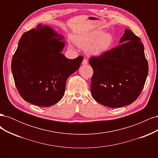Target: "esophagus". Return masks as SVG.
I'll list each match as a JSON object with an SVG mask.
<instances>
[{
  "mask_svg": "<svg viewBox=\"0 0 158 158\" xmlns=\"http://www.w3.org/2000/svg\"><path fill=\"white\" fill-rule=\"evenodd\" d=\"M88 63V60L86 59H84V60H82V64H87Z\"/></svg>",
  "mask_w": 158,
  "mask_h": 158,
  "instance_id": "34e87169",
  "label": "esophagus"
}]
</instances>
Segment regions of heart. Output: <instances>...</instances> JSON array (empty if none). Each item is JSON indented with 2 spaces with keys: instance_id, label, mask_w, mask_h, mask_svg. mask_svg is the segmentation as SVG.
<instances>
[{
  "instance_id": "heart-1",
  "label": "heart",
  "mask_w": 158,
  "mask_h": 158,
  "mask_svg": "<svg viewBox=\"0 0 158 158\" xmlns=\"http://www.w3.org/2000/svg\"><path fill=\"white\" fill-rule=\"evenodd\" d=\"M74 43L80 47L86 45V51L92 55H100L106 51L113 43V36L111 33L102 30H95L78 33L74 37Z\"/></svg>"
}]
</instances>
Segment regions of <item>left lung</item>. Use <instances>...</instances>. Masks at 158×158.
I'll return each mask as SVG.
<instances>
[{"mask_svg":"<svg viewBox=\"0 0 158 158\" xmlns=\"http://www.w3.org/2000/svg\"><path fill=\"white\" fill-rule=\"evenodd\" d=\"M119 44L115 48L89 59L94 70L92 96L99 103L112 108L135 102L148 74V63L140 38L126 29Z\"/></svg>","mask_w":158,"mask_h":158,"instance_id":"8db88e82","label":"left lung"}]
</instances>
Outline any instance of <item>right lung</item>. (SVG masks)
Segmentation results:
<instances>
[{"label": "right lung", "mask_w": 158, "mask_h": 158, "mask_svg": "<svg viewBox=\"0 0 158 158\" xmlns=\"http://www.w3.org/2000/svg\"><path fill=\"white\" fill-rule=\"evenodd\" d=\"M63 38L41 23L22 35L11 69L16 88L26 102L49 107L63 98L66 80L83 60L82 56L69 59L61 53Z\"/></svg>", "instance_id": "right-lung-1"}]
</instances>
